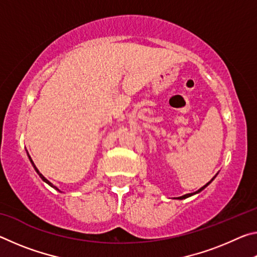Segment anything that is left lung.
Here are the masks:
<instances>
[{
	"instance_id": "obj_1",
	"label": "left lung",
	"mask_w": 257,
	"mask_h": 257,
	"mask_svg": "<svg viewBox=\"0 0 257 257\" xmlns=\"http://www.w3.org/2000/svg\"><path fill=\"white\" fill-rule=\"evenodd\" d=\"M214 178H215V177H214ZM214 178H213V179H214ZM213 179H212V180H213ZM212 180H211V181H212ZM211 181H208V182H207V184H206L205 186H203V187H202V188H199V189H198V190L196 191V193H199V191H202V190H203L204 188H205V187H207L208 185H210V184H211ZM196 193H194V194H196ZM194 194H186V195H184V196H180V197H178V198H179V199H184V198H187V197H189V196H191V195H194Z\"/></svg>"
}]
</instances>
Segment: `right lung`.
<instances>
[{
    "instance_id": "add662e5",
    "label": "right lung",
    "mask_w": 257,
    "mask_h": 257,
    "mask_svg": "<svg viewBox=\"0 0 257 257\" xmlns=\"http://www.w3.org/2000/svg\"><path fill=\"white\" fill-rule=\"evenodd\" d=\"M29 160H30V162H32V164H33V165H34V168H35V170H36V171H37V173H38V175H40V177H41V178H42V179H43V180H44V181H45V182H47V184H49V185H50V186H52V187H53V188H55V189H58V188H56V187H54V186H53V185H52V184H51V182H50V181H49V180H47V179H46V178H45V177H44V176H43V175H42V173H41V172H40V171H38V170H37V168H36V167H35V164H34V162H33V160H32V159H30V156H29ZM58 190H59V189H58Z\"/></svg>"
}]
</instances>
